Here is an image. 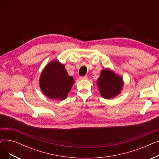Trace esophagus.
I'll return each instance as SVG.
<instances>
[{"label": "esophagus", "instance_id": "34e87169", "mask_svg": "<svg viewBox=\"0 0 159 159\" xmlns=\"http://www.w3.org/2000/svg\"><path fill=\"white\" fill-rule=\"evenodd\" d=\"M88 77L87 76H84V77H80L79 79L80 80H84V79H87Z\"/></svg>", "mask_w": 159, "mask_h": 159}]
</instances>
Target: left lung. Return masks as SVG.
<instances>
[{
    "instance_id": "obj_1",
    "label": "left lung",
    "mask_w": 159,
    "mask_h": 159,
    "mask_svg": "<svg viewBox=\"0 0 159 159\" xmlns=\"http://www.w3.org/2000/svg\"><path fill=\"white\" fill-rule=\"evenodd\" d=\"M97 84L101 96L106 99L113 98L121 93L124 81L119 75L109 68H104L101 71Z\"/></svg>"
}]
</instances>
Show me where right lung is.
Returning <instances> with one entry per match:
<instances>
[{"instance_id":"1","label":"right lung","mask_w":159,"mask_h":159,"mask_svg":"<svg viewBox=\"0 0 159 159\" xmlns=\"http://www.w3.org/2000/svg\"><path fill=\"white\" fill-rule=\"evenodd\" d=\"M74 82L65 66L57 60L51 61L45 66L39 79V86L43 93L49 98L59 101L67 98Z\"/></svg>"}]
</instances>
